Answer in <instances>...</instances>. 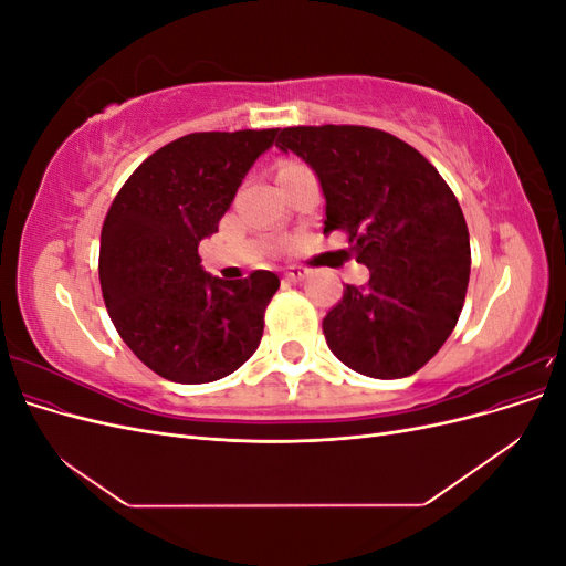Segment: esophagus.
<instances>
[{
    "label": "esophagus",
    "mask_w": 566,
    "mask_h": 566,
    "mask_svg": "<svg viewBox=\"0 0 566 566\" xmlns=\"http://www.w3.org/2000/svg\"><path fill=\"white\" fill-rule=\"evenodd\" d=\"M304 279H306V269L304 266H290L285 271V281H290V283H300Z\"/></svg>",
    "instance_id": "obj_1"
}]
</instances>
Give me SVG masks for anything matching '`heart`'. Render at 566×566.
I'll use <instances>...</instances> for the list:
<instances>
[{
  "instance_id": "obj_1",
  "label": "heart",
  "mask_w": 566,
  "mask_h": 566,
  "mask_svg": "<svg viewBox=\"0 0 566 566\" xmlns=\"http://www.w3.org/2000/svg\"><path fill=\"white\" fill-rule=\"evenodd\" d=\"M285 165H295V163H283V165H281V167H285Z\"/></svg>"
}]
</instances>
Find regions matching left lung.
<instances>
[{"instance_id": "8db88e82", "label": "left lung", "mask_w": 566, "mask_h": 566, "mask_svg": "<svg viewBox=\"0 0 566 566\" xmlns=\"http://www.w3.org/2000/svg\"><path fill=\"white\" fill-rule=\"evenodd\" d=\"M276 146L318 175L323 233L347 235L370 269L323 318L331 352L352 370L397 380L453 333L470 281V233L437 167L397 136L361 125L285 127Z\"/></svg>"}]
</instances>
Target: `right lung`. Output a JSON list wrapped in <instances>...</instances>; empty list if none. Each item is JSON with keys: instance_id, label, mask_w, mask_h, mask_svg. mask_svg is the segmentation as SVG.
Wrapping results in <instances>:
<instances>
[{"instance_id": "right-lung-1", "label": "right lung", "mask_w": 566, "mask_h": 566, "mask_svg": "<svg viewBox=\"0 0 566 566\" xmlns=\"http://www.w3.org/2000/svg\"><path fill=\"white\" fill-rule=\"evenodd\" d=\"M279 129L196 132L158 148L119 188L101 229L98 281L108 316L160 378H227L260 347L276 273L212 279L198 245Z\"/></svg>"}]
</instances>
